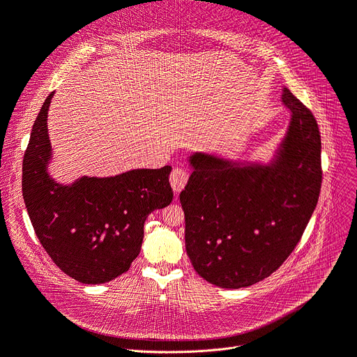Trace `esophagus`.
Masks as SVG:
<instances>
[{
	"label": "esophagus",
	"instance_id": "34e87169",
	"mask_svg": "<svg viewBox=\"0 0 357 357\" xmlns=\"http://www.w3.org/2000/svg\"><path fill=\"white\" fill-rule=\"evenodd\" d=\"M169 181H170V185H172L174 191H175L176 194H179V192L183 190L185 185H187V181H188V172H187V169H183V167H174L172 174H170Z\"/></svg>",
	"mask_w": 357,
	"mask_h": 357
}]
</instances>
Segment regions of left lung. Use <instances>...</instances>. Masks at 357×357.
I'll use <instances>...</instances> for the list:
<instances>
[{
    "instance_id": "1",
    "label": "left lung",
    "mask_w": 357,
    "mask_h": 357,
    "mask_svg": "<svg viewBox=\"0 0 357 357\" xmlns=\"http://www.w3.org/2000/svg\"><path fill=\"white\" fill-rule=\"evenodd\" d=\"M291 118L268 165H241L206 153L190 158L192 174L179 201L185 248L194 270L223 289L271 275L299 243L322 182L321 135L312 112L289 89Z\"/></svg>"
}]
</instances>
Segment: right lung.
<instances>
[{
	"label": "right lung",
	"instance_id": "obj_1",
	"mask_svg": "<svg viewBox=\"0 0 357 357\" xmlns=\"http://www.w3.org/2000/svg\"><path fill=\"white\" fill-rule=\"evenodd\" d=\"M43 102L23 158L22 188L35 234L56 267L84 284L111 282L140 254L147 215L174 198L170 166L61 185L48 174L51 142Z\"/></svg>",
	"mask_w": 357,
	"mask_h": 357
}]
</instances>
